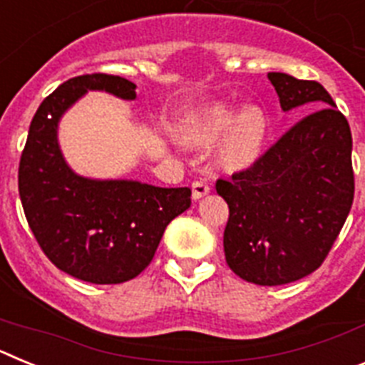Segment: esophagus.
<instances>
[{
	"label": "esophagus",
	"mask_w": 365,
	"mask_h": 365,
	"mask_svg": "<svg viewBox=\"0 0 365 365\" xmlns=\"http://www.w3.org/2000/svg\"><path fill=\"white\" fill-rule=\"evenodd\" d=\"M210 193V186L206 185L205 180H193L192 185V197L197 201V199L205 197V195H208Z\"/></svg>",
	"instance_id": "obj_1"
}]
</instances>
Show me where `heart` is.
<instances>
[{
  "label": "heart",
  "instance_id": "obj_1",
  "mask_svg": "<svg viewBox=\"0 0 365 365\" xmlns=\"http://www.w3.org/2000/svg\"><path fill=\"white\" fill-rule=\"evenodd\" d=\"M225 138L219 159L227 168L241 170L259 157L265 143V115L257 106L240 109L230 104H214L202 109L197 117L186 125V138L197 144H210L222 135Z\"/></svg>",
  "mask_w": 365,
  "mask_h": 365
}]
</instances>
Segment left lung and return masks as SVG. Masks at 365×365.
<instances>
[{
	"instance_id": "left-lung-1",
	"label": "left lung",
	"mask_w": 365,
	"mask_h": 365,
	"mask_svg": "<svg viewBox=\"0 0 365 365\" xmlns=\"http://www.w3.org/2000/svg\"><path fill=\"white\" fill-rule=\"evenodd\" d=\"M269 80L283 111L321 109L215 190L230 208L222 235L228 267L245 282L272 287L324 263L349 215L354 175L349 124L324 86L285 73Z\"/></svg>"
}]
</instances>
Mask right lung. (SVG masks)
<instances>
[{"mask_svg":"<svg viewBox=\"0 0 365 365\" xmlns=\"http://www.w3.org/2000/svg\"><path fill=\"white\" fill-rule=\"evenodd\" d=\"M137 86L113 74H83L51 93L29 128L18 172L19 199L45 256L87 283L133 279L151 263L172 219L192 205L190 188L130 179H89L71 170L58 124L87 91L135 100Z\"/></svg>","mask_w":365,"mask_h":365,"instance_id":"obj_1","label":"right lung"}]
</instances>
